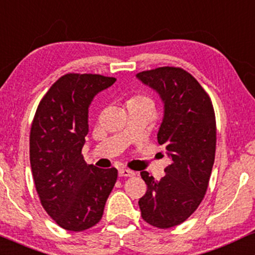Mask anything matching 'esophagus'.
I'll return each instance as SVG.
<instances>
[{
    "label": "esophagus",
    "instance_id": "esophagus-1",
    "mask_svg": "<svg viewBox=\"0 0 255 255\" xmlns=\"http://www.w3.org/2000/svg\"><path fill=\"white\" fill-rule=\"evenodd\" d=\"M119 176L120 177H133L135 176V172L131 170H128V168H122V170H119Z\"/></svg>",
    "mask_w": 255,
    "mask_h": 255
}]
</instances>
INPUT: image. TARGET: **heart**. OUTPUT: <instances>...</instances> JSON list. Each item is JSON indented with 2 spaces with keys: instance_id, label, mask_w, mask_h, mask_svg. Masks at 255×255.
Segmentation results:
<instances>
[{
  "instance_id": "obj_1",
  "label": "heart",
  "mask_w": 255,
  "mask_h": 255,
  "mask_svg": "<svg viewBox=\"0 0 255 255\" xmlns=\"http://www.w3.org/2000/svg\"><path fill=\"white\" fill-rule=\"evenodd\" d=\"M154 100L147 94H136L128 100V108H150L154 110Z\"/></svg>"
}]
</instances>
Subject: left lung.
<instances>
[{"label":"left lung","instance_id":"obj_1","mask_svg":"<svg viewBox=\"0 0 255 255\" xmlns=\"http://www.w3.org/2000/svg\"><path fill=\"white\" fill-rule=\"evenodd\" d=\"M137 78L164 101L158 142L171 158L160 181L141 172L147 193L139 199V210L148 224L173 228L195 212L207 191L216 156V114L210 95L181 67L143 71Z\"/></svg>","mask_w":255,"mask_h":255}]
</instances>
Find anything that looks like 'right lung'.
Here are the masks:
<instances>
[{"label": "right lung", "instance_id": "add662e5", "mask_svg": "<svg viewBox=\"0 0 255 255\" xmlns=\"http://www.w3.org/2000/svg\"><path fill=\"white\" fill-rule=\"evenodd\" d=\"M117 79L67 73L42 97L30 132V162L45 212L65 230L84 231L102 218L118 171L88 165L82 154L94 97Z\"/></svg>", "mask_w": 255, "mask_h": 255}]
</instances>
